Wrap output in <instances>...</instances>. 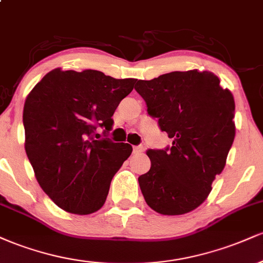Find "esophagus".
Returning a JSON list of instances; mask_svg holds the SVG:
<instances>
[{"label": "esophagus", "mask_w": 263, "mask_h": 263, "mask_svg": "<svg viewBox=\"0 0 263 263\" xmlns=\"http://www.w3.org/2000/svg\"><path fill=\"white\" fill-rule=\"evenodd\" d=\"M144 151L143 146H134V153H141Z\"/></svg>", "instance_id": "34e87169"}]
</instances>
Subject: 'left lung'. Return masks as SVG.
<instances>
[{"instance_id": "left-lung-1", "label": "left lung", "mask_w": 263, "mask_h": 263, "mask_svg": "<svg viewBox=\"0 0 263 263\" xmlns=\"http://www.w3.org/2000/svg\"><path fill=\"white\" fill-rule=\"evenodd\" d=\"M135 90L172 146L149 149L151 170L138 177L144 200L163 215L197 209L225 167L235 138V101L210 71H172L138 80Z\"/></svg>"}]
</instances>
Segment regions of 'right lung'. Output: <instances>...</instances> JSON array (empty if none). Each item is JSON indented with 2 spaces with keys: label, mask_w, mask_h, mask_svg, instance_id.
<instances>
[{
  "label": "right lung",
  "mask_w": 263,
  "mask_h": 263,
  "mask_svg": "<svg viewBox=\"0 0 263 263\" xmlns=\"http://www.w3.org/2000/svg\"><path fill=\"white\" fill-rule=\"evenodd\" d=\"M137 79H115L98 70L49 71L23 108L26 153L45 194L68 213L87 215L106 200L111 180L132 146L101 138Z\"/></svg>",
  "instance_id": "add662e5"
}]
</instances>
